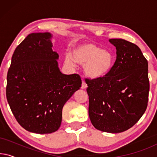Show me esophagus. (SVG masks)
<instances>
[{
    "instance_id": "obj_1",
    "label": "esophagus",
    "mask_w": 157,
    "mask_h": 157,
    "mask_svg": "<svg viewBox=\"0 0 157 157\" xmlns=\"http://www.w3.org/2000/svg\"><path fill=\"white\" fill-rule=\"evenodd\" d=\"M87 88V84L86 83V82L85 81H82V84H81V89H86Z\"/></svg>"
}]
</instances>
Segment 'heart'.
Here are the masks:
<instances>
[{
    "mask_svg": "<svg viewBox=\"0 0 157 157\" xmlns=\"http://www.w3.org/2000/svg\"><path fill=\"white\" fill-rule=\"evenodd\" d=\"M66 63L73 65L76 61L84 66L85 74L91 78H101L110 72L114 63L113 53L103 50L93 43L86 42L78 45L73 49V56L68 54Z\"/></svg>",
    "mask_w": 157,
    "mask_h": 157,
    "instance_id": "1",
    "label": "heart"
}]
</instances>
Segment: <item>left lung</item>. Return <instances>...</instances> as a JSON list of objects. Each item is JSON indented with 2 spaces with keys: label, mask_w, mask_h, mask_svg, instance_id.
Wrapping results in <instances>:
<instances>
[{
  "label": "left lung",
  "mask_w": 157,
  "mask_h": 157,
  "mask_svg": "<svg viewBox=\"0 0 157 157\" xmlns=\"http://www.w3.org/2000/svg\"><path fill=\"white\" fill-rule=\"evenodd\" d=\"M117 49L110 72L101 78H86L89 115L96 129L120 133L132 127L148 105V61L136 44L121 38L109 39Z\"/></svg>",
  "instance_id": "obj_1"
}]
</instances>
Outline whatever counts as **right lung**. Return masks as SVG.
I'll return each instance as SVG.
<instances>
[{
	"mask_svg": "<svg viewBox=\"0 0 157 157\" xmlns=\"http://www.w3.org/2000/svg\"><path fill=\"white\" fill-rule=\"evenodd\" d=\"M49 33L29 34L13 54L7 74L6 98L18 124L30 132L59 129L62 109L81 86L78 74H63Z\"/></svg>",
	"mask_w": 157,
	"mask_h": 157,
	"instance_id": "1",
	"label": "right lung"
}]
</instances>
